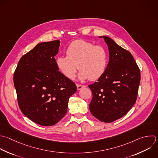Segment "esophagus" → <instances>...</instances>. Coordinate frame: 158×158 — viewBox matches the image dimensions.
Masks as SVG:
<instances>
[{
  "label": "esophagus",
  "instance_id": "34e87169",
  "mask_svg": "<svg viewBox=\"0 0 158 158\" xmlns=\"http://www.w3.org/2000/svg\"><path fill=\"white\" fill-rule=\"evenodd\" d=\"M85 86H83V85H78V84H77V89L78 90H80V89H81L83 88H84Z\"/></svg>",
  "mask_w": 158,
  "mask_h": 158
}]
</instances>
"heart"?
I'll return each instance as SVG.
<instances>
[{
  "instance_id": "1",
  "label": "heart",
  "mask_w": 158,
  "mask_h": 158,
  "mask_svg": "<svg viewBox=\"0 0 158 158\" xmlns=\"http://www.w3.org/2000/svg\"><path fill=\"white\" fill-rule=\"evenodd\" d=\"M67 56H59L56 58V65L67 78L73 80L78 67L80 70L78 78L80 80L89 78L95 81L104 73L107 65V54L101 46L82 40L73 41L67 48Z\"/></svg>"
}]
</instances>
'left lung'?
Returning <instances> with one entry per match:
<instances>
[{"mask_svg":"<svg viewBox=\"0 0 158 158\" xmlns=\"http://www.w3.org/2000/svg\"><path fill=\"white\" fill-rule=\"evenodd\" d=\"M109 60L103 75L88 86L93 98L89 110L99 120L110 123L125 115L135 104L140 83V71L130 52L103 36Z\"/></svg>","mask_w":158,"mask_h":158,"instance_id":"left-lung-1","label":"left lung"}]
</instances>
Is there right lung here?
<instances>
[{"instance_id":"obj_1","label":"right lung","mask_w":158,"mask_h":158,"mask_svg":"<svg viewBox=\"0 0 158 158\" xmlns=\"http://www.w3.org/2000/svg\"><path fill=\"white\" fill-rule=\"evenodd\" d=\"M60 41L38 44L20 59L14 76L19 107L23 114L42 126H52L66 114L75 84L56 65Z\"/></svg>"}]
</instances>
